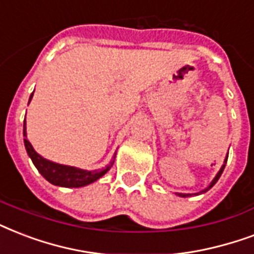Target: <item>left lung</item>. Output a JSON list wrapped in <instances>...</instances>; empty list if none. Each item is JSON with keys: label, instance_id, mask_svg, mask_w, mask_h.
<instances>
[{"label": "left lung", "instance_id": "8db88e82", "mask_svg": "<svg viewBox=\"0 0 254 254\" xmlns=\"http://www.w3.org/2000/svg\"><path fill=\"white\" fill-rule=\"evenodd\" d=\"M227 160H228V156H227V158H225V160H224L223 167L220 168V171H219V172H217V175H216V178L213 179V180H212V183H211V184H209V187H207L205 190H202L201 192H198V193H193V194L204 193V192H207V190H211V188H212V187L215 186L216 183H217V180H219V179H220V176H221V174H223L224 168H225V164H227ZM178 194H179V196H182V197H188V196H192V193H178Z\"/></svg>", "mask_w": 254, "mask_h": 254}]
</instances>
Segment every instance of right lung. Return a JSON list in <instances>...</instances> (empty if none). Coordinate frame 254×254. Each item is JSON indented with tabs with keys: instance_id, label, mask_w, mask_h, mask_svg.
Here are the masks:
<instances>
[{
	"instance_id": "right-lung-1",
	"label": "right lung",
	"mask_w": 254,
	"mask_h": 254,
	"mask_svg": "<svg viewBox=\"0 0 254 254\" xmlns=\"http://www.w3.org/2000/svg\"><path fill=\"white\" fill-rule=\"evenodd\" d=\"M33 94L29 98V103H30L31 98H33ZM23 137H25L23 139L25 148L27 151V155L30 156L31 162L34 163V166L37 167L39 174L42 175L47 182L52 183L54 186L66 187V188H79V187L88 186V184H91V183L96 182L98 179L102 178L114 164V160H111L109 166H106L105 170L84 171L75 168V167L62 166V164H58V163L50 162V160H47V159L42 158L39 154H37L35 149L33 148V145L30 144V141L27 140L26 121H23ZM114 159H115V155H114Z\"/></svg>"
}]
</instances>
